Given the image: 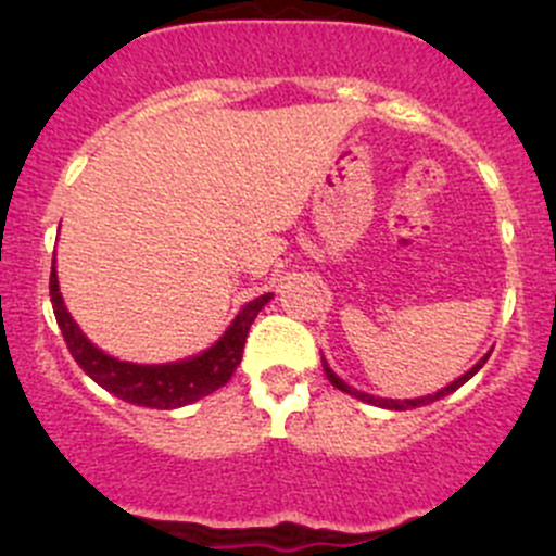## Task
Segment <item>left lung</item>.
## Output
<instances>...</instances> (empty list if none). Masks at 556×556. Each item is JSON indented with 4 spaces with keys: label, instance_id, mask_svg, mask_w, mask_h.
<instances>
[{
    "label": "left lung",
    "instance_id": "obj_1",
    "mask_svg": "<svg viewBox=\"0 0 556 556\" xmlns=\"http://www.w3.org/2000/svg\"><path fill=\"white\" fill-rule=\"evenodd\" d=\"M486 357H490V352H486V355L481 357V361L476 363V366H470L468 371L463 374V377H457V379H454V382H450V384H446V387H441V390H439V392H433V395H422V397H403V401H397V397H379V395H371V392H363V390H357V387L346 384L344 379H341V377H336V371H333V368L328 366V361H325V357H323V371H325V377H328V382H330V384H333V387H339V390H341V392H346V395L357 397V401H363V403H371V406H379V408H387V412H406V408L428 406V403H433V401H441V397L452 395L454 390H459V387H463L465 382H468V379H473L476 374H479V368L484 366V363H486Z\"/></svg>",
    "mask_w": 556,
    "mask_h": 556
}]
</instances>
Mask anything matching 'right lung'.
<instances>
[{
  "instance_id": "1",
  "label": "right lung",
  "mask_w": 556,
  "mask_h": 556,
  "mask_svg": "<svg viewBox=\"0 0 556 556\" xmlns=\"http://www.w3.org/2000/svg\"><path fill=\"white\" fill-rule=\"evenodd\" d=\"M271 299V293H263L257 295V299L247 301L237 317L231 319L226 333H223L215 344L206 346L204 352H199V355H190L172 363H131L106 355L104 350H99V346L83 333L80 325L72 319L70 309H66L64 295H61L59 290L55 255L53 268H50V304H53L55 323H59L66 346H70L77 366L115 397L134 403V406L148 408L188 406V403H195L201 401V397L212 395L215 390H220V387L233 377L239 363H242L250 325L255 323L257 312H261Z\"/></svg>"
}]
</instances>
